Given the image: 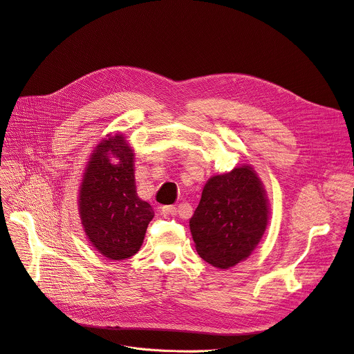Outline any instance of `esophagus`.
Wrapping results in <instances>:
<instances>
[{
	"label": "esophagus",
	"instance_id": "1",
	"mask_svg": "<svg viewBox=\"0 0 354 354\" xmlns=\"http://www.w3.org/2000/svg\"><path fill=\"white\" fill-rule=\"evenodd\" d=\"M162 212L165 215H176L177 214V207L174 205H166L162 207Z\"/></svg>",
	"mask_w": 354,
	"mask_h": 354
}]
</instances>
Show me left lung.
Returning a JSON list of instances; mask_svg holds the SVG:
<instances>
[{
	"instance_id": "1",
	"label": "left lung",
	"mask_w": 354,
	"mask_h": 354,
	"mask_svg": "<svg viewBox=\"0 0 354 354\" xmlns=\"http://www.w3.org/2000/svg\"><path fill=\"white\" fill-rule=\"evenodd\" d=\"M268 218V198L251 166L210 177L189 219L196 252L212 266L229 269L251 255Z\"/></svg>"
}]
</instances>
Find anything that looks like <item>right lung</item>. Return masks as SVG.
Segmentation results:
<instances>
[{
	"instance_id": "1",
	"label": "right lung",
	"mask_w": 354,
	"mask_h": 354,
	"mask_svg": "<svg viewBox=\"0 0 354 354\" xmlns=\"http://www.w3.org/2000/svg\"><path fill=\"white\" fill-rule=\"evenodd\" d=\"M78 205L84 230L102 255L121 261L139 251L155 214L136 194L133 151L124 135L109 136L95 148Z\"/></svg>"
}]
</instances>
